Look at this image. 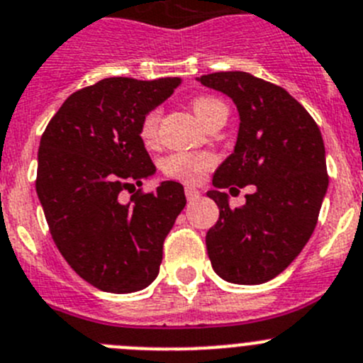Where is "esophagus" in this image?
Returning <instances> with one entry per match:
<instances>
[{
    "mask_svg": "<svg viewBox=\"0 0 363 363\" xmlns=\"http://www.w3.org/2000/svg\"><path fill=\"white\" fill-rule=\"evenodd\" d=\"M186 191V199H188V202L189 204H191V202H197L199 199H201V191H199V189H195V188H186L184 189Z\"/></svg>",
    "mask_w": 363,
    "mask_h": 363,
    "instance_id": "34e87169",
    "label": "esophagus"
}]
</instances>
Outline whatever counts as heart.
Wrapping results in <instances>:
<instances>
[{
  "label": "heart",
  "mask_w": 363,
  "mask_h": 363,
  "mask_svg": "<svg viewBox=\"0 0 363 363\" xmlns=\"http://www.w3.org/2000/svg\"><path fill=\"white\" fill-rule=\"evenodd\" d=\"M225 105L216 98H197L193 101V113L197 114L202 123H208L209 118L222 109ZM159 127V111H152L143 118L140 135L143 143L152 145L157 138ZM215 164V157L208 152H175V154L166 155L161 161V170L166 177L177 179L186 184H197L204 179L206 172L211 170Z\"/></svg>",
  "instance_id": "b5f03b06"
}]
</instances>
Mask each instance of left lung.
Segmentation results:
<instances>
[{"mask_svg":"<svg viewBox=\"0 0 363 363\" xmlns=\"http://www.w3.org/2000/svg\"><path fill=\"white\" fill-rule=\"evenodd\" d=\"M199 82L228 94L240 116L233 154L213 175L208 197L220 209L206 235L213 270L235 284L274 279L310 240L328 191L319 127L283 87L245 73L220 71ZM252 184L245 206L228 208L223 187Z\"/></svg>","mask_w":363,"mask_h":363,"instance_id":"obj_1","label":"left lung"}]
</instances>
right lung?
I'll return each mask as SVG.
<instances>
[{
    "label": "right lung",
    "mask_w": 363,
    "mask_h": 363,
    "mask_svg": "<svg viewBox=\"0 0 363 363\" xmlns=\"http://www.w3.org/2000/svg\"><path fill=\"white\" fill-rule=\"evenodd\" d=\"M181 82L104 79L71 94L40 138L35 188L53 242L71 269L104 292L147 289L186 206L175 181L121 202L123 189L155 174L140 135L143 118Z\"/></svg>",
    "instance_id": "obj_1"
}]
</instances>
